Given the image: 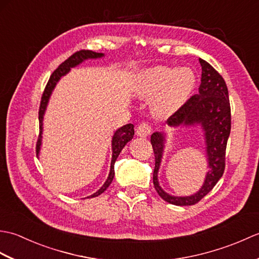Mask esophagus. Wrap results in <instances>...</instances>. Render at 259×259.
<instances>
[{
  "mask_svg": "<svg viewBox=\"0 0 259 259\" xmlns=\"http://www.w3.org/2000/svg\"><path fill=\"white\" fill-rule=\"evenodd\" d=\"M151 125L148 122H142L138 126H137V135L140 137H147L151 133Z\"/></svg>",
  "mask_w": 259,
  "mask_h": 259,
  "instance_id": "1",
  "label": "esophagus"
}]
</instances>
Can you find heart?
Instances as JSON below:
<instances>
[{
    "label": "heart",
    "mask_w": 259,
    "mask_h": 259,
    "mask_svg": "<svg viewBox=\"0 0 259 259\" xmlns=\"http://www.w3.org/2000/svg\"><path fill=\"white\" fill-rule=\"evenodd\" d=\"M196 76L189 68L155 67L142 72L137 80L136 92L144 99L156 98L155 111L171 114L184 106L195 89Z\"/></svg>",
    "instance_id": "b5f03b06"
}]
</instances>
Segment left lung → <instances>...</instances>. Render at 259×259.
I'll return each mask as SVG.
<instances>
[{"label": "left lung", "mask_w": 259, "mask_h": 259, "mask_svg": "<svg viewBox=\"0 0 259 259\" xmlns=\"http://www.w3.org/2000/svg\"><path fill=\"white\" fill-rule=\"evenodd\" d=\"M201 65V83L199 93L192 96L186 103L167 120L169 125L199 123L205 131L209 171L205 184L197 194L189 197H174L164 192L158 183V170L163 150L164 135H151V145L155 153L153 186L164 201L176 206H191L199 202L223 177L226 160V147L232 128V114L228 89L223 76L205 60L199 59Z\"/></svg>", "instance_id": "8db88e82"}]
</instances>
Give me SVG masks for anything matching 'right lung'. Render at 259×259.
Segmentation results:
<instances>
[{
	"label": "right lung",
	"mask_w": 259,
	"mask_h": 259,
	"mask_svg": "<svg viewBox=\"0 0 259 259\" xmlns=\"http://www.w3.org/2000/svg\"><path fill=\"white\" fill-rule=\"evenodd\" d=\"M103 57L102 53H98L91 50H80L74 52L72 56H70L65 61H63L61 64L59 65L58 69L53 71V73L51 74L50 79H49L48 83L45 88V91L42 93L41 97V103H40V109H38V122H40V134H38V138L36 141V153H38V150H40V146H41V133H42V120H43V114H45L47 104L49 101V98L51 96V92L53 90V88L56 87L57 82L60 80L62 75L67 74L70 68H73L75 65H78L81 63L83 60L87 59H96V58H101ZM135 126L134 124H125L123 126H121L120 129L115 131V134L112 138V160H111V168H110V174L109 177L107 179L106 183L99 189L96 194H93L92 196L88 197V198H92V197H97L99 195H101L102 192L106 190L110 184L112 183L113 177H114V162L117 160V158L119 156V153L122 150V148L126 145V142H129L131 139L134 138L135 135Z\"/></svg>",
	"instance_id": "1"
}]
</instances>
